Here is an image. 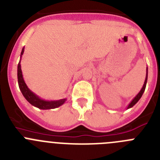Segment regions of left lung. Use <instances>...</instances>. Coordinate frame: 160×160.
<instances>
[{
  "instance_id": "1",
  "label": "left lung",
  "mask_w": 160,
  "mask_h": 160,
  "mask_svg": "<svg viewBox=\"0 0 160 160\" xmlns=\"http://www.w3.org/2000/svg\"><path fill=\"white\" fill-rule=\"evenodd\" d=\"M148 67H147V73H146V78H145V81H144V84H143V86H142V89H141L140 90V91H139V92H138V94H137L136 96H135V98H133L132 99V101L131 102L129 103V105H128V107H127V109H129V108H131V107H134V106L135 105V104H136L137 102H138V100L140 99L141 98V97H142V94H143V92H144V90H145V89H146V85H147V82H148Z\"/></svg>"
}]
</instances>
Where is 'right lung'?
Wrapping results in <instances>:
<instances>
[{
	"label": "right lung",
	"instance_id": "obj_1",
	"mask_svg": "<svg viewBox=\"0 0 160 160\" xmlns=\"http://www.w3.org/2000/svg\"><path fill=\"white\" fill-rule=\"evenodd\" d=\"M24 49H25V47L22 48L21 57H20L21 58H22V55L24 53ZM18 81L20 90L22 91L23 96L25 97V99L33 107H38V108L42 109V110H49V109H54L59 107L60 106L64 104L65 102L66 101V98H62V99L55 100V101H48V100L42 99L39 96L32 92V90L27 87V85L25 82V80L23 78L22 68H21V59H20V62L18 65Z\"/></svg>",
	"mask_w": 160,
	"mask_h": 160
}]
</instances>
